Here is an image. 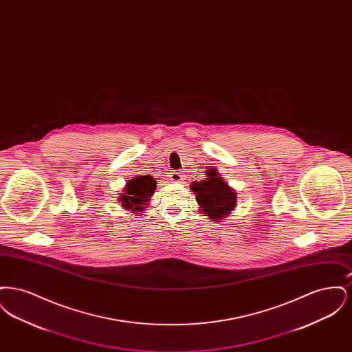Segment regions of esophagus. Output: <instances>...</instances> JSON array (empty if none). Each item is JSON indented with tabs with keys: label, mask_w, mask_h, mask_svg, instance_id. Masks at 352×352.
I'll return each mask as SVG.
<instances>
[{
	"label": "esophagus",
	"mask_w": 352,
	"mask_h": 352,
	"mask_svg": "<svg viewBox=\"0 0 352 352\" xmlns=\"http://www.w3.org/2000/svg\"><path fill=\"white\" fill-rule=\"evenodd\" d=\"M184 173H181L179 170H175V171H171L170 173V181H173V182H182L184 181Z\"/></svg>",
	"instance_id": "esophagus-1"
}]
</instances>
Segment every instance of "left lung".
Returning a JSON list of instances; mask_svg holds the SVG:
<instances>
[{"instance_id": "8db88e82", "label": "left lung", "mask_w": 352, "mask_h": 352, "mask_svg": "<svg viewBox=\"0 0 352 352\" xmlns=\"http://www.w3.org/2000/svg\"><path fill=\"white\" fill-rule=\"evenodd\" d=\"M206 174V179L195 181L190 187L195 192L201 212L215 220L226 218L236 207V191L219 177L217 168H210Z\"/></svg>"}]
</instances>
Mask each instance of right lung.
Wrapping results in <instances>:
<instances>
[{
	"label": "right lung",
	"mask_w": 352,
	"mask_h": 352,
	"mask_svg": "<svg viewBox=\"0 0 352 352\" xmlns=\"http://www.w3.org/2000/svg\"><path fill=\"white\" fill-rule=\"evenodd\" d=\"M155 187L157 182L153 179V177L138 175L126 184L120 201L125 210L142 211L145 206H148V201H151Z\"/></svg>",
	"instance_id": "1"
}]
</instances>
